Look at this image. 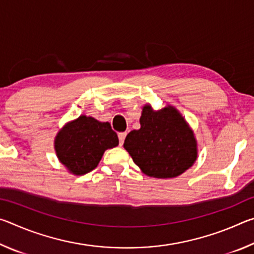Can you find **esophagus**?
Segmentation results:
<instances>
[{
    "mask_svg": "<svg viewBox=\"0 0 254 254\" xmlns=\"http://www.w3.org/2000/svg\"><path fill=\"white\" fill-rule=\"evenodd\" d=\"M126 136H127V132H121V133H119V141H120V144H123V142H124V139H126Z\"/></svg>",
    "mask_w": 254,
    "mask_h": 254,
    "instance_id": "1",
    "label": "esophagus"
}]
</instances>
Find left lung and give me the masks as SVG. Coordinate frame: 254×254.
<instances>
[{"label": "left lung", "instance_id": "left-lung-1", "mask_svg": "<svg viewBox=\"0 0 254 254\" xmlns=\"http://www.w3.org/2000/svg\"><path fill=\"white\" fill-rule=\"evenodd\" d=\"M141 127L124 140V149L145 175L174 178L190 168L197 158L194 133L174 107L154 112L145 105Z\"/></svg>", "mask_w": 254, "mask_h": 254}]
</instances>
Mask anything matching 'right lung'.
Masks as SVG:
<instances>
[{
    "mask_svg": "<svg viewBox=\"0 0 254 254\" xmlns=\"http://www.w3.org/2000/svg\"><path fill=\"white\" fill-rule=\"evenodd\" d=\"M118 144V134L109 122L80 115L58 133L55 149L60 162L70 173L84 175L96 168L106 149Z\"/></svg>",
    "mask_w": 254,
    "mask_h": 254,
    "instance_id": "right-lung-1",
    "label": "right lung"
}]
</instances>
